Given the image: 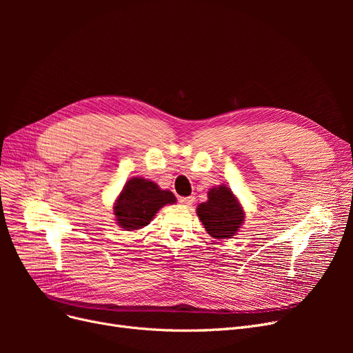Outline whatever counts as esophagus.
<instances>
[{
  "label": "esophagus",
  "instance_id": "esophagus-1",
  "mask_svg": "<svg viewBox=\"0 0 353 353\" xmlns=\"http://www.w3.org/2000/svg\"><path fill=\"white\" fill-rule=\"evenodd\" d=\"M193 201H194V197H181L179 199V203H181V205H183V206H187V208H190L191 205H193Z\"/></svg>",
  "mask_w": 353,
  "mask_h": 353
}]
</instances>
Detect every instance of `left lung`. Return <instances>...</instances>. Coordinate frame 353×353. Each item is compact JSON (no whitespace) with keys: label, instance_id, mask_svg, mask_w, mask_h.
<instances>
[{"label":"left lung","instance_id":"obj_1","mask_svg":"<svg viewBox=\"0 0 353 353\" xmlns=\"http://www.w3.org/2000/svg\"><path fill=\"white\" fill-rule=\"evenodd\" d=\"M208 197L209 200L200 203L197 208V215L205 230L213 239H231L244 219L237 199L225 185L212 188Z\"/></svg>","mask_w":353,"mask_h":353}]
</instances>
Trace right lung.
Segmentation results:
<instances>
[{
	"mask_svg": "<svg viewBox=\"0 0 353 353\" xmlns=\"http://www.w3.org/2000/svg\"><path fill=\"white\" fill-rule=\"evenodd\" d=\"M175 201L176 199L170 191L160 190L153 181L132 178L116 200V221L126 231L140 230L150 223L160 208Z\"/></svg>",
	"mask_w": 353,
	"mask_h": 353,
	"instance_id": "add662e5",
	"label": "right lung"
}]
</instances>
